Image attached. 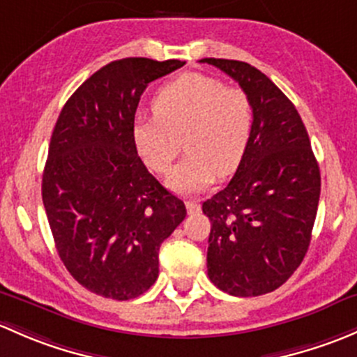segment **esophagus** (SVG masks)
Instances as JSON below:
<instances>
[{"label": "esophagus", "mask_w": 357, "mask_h": 357, "mask_svg": "<svg viewBox=\"0 0 357 357\" xmlns=\"http://www.w3.org/2000/svg\"><path fill=\"white\" fill-rule=\"evenodd\" d=\"M185 206H187V211H189L190 215H192V213H199L201 211V204L197 203V201H192V199L185 201Z\"/></svg>", "instance_id": "34e87169"}]
</instances>
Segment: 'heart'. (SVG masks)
I'll list each match as a JSON object with an SVG mask.
<instances>
[{
    "label": "heart",
    "instance_id": "heart-1",
    "mask_svg": "<svg viewBox=\"0 0 357 357\" xmlns=\"http://www.w3.org/2000/svg\"><path fill=\"white\" fill-rule=\"evenodd\" d=\"M154 116L134 125L135 149L149 170L168 174L180 148L187 154L168 177L175 192L194 194L241 165L255 127L245 91L206 73H183L153 99Z\"/></svg>",
    "mask_w": 357,
    "mask_h": 357
}]
</instances>
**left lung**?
<instances>
[{
    "label": "left lung",
    "instance_id": "1",
    "mask_svg": "<svg viewBox=\"0 0 357 357\" xmlns=\"http://www.w3.org/2000/svg\"><path fill=\"white\" fill-rule=\"evenodd\" d=\"M249 94L255 127L229 185L203 203L211 222L208 277L230 296L273 292L306 256L321 177L292 101L252 65L204 58Z\"/></svg>",
    "mask_w": 357,
    "mask_h": 357
}]
</instances>
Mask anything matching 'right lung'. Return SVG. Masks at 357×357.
Masks as SVG:
<instances>
[{"label":"right lung","instance_id":"obj_1","mask_svg":"<svg viewBox=\"0 0 357 357\" xmlns=\"http://www.w3.org/2000/svg\"><path fill=\"white\" fill-rule=\"evenodd\" d=\"M185 61L123 58L70 96L51 135L43 203L65 268L82 287L116 301L156 282L161 242L185 218L137 156L135 109L149 82Z\"/></svg>","mask_w":357,"mask_h":357}]
</instances>
